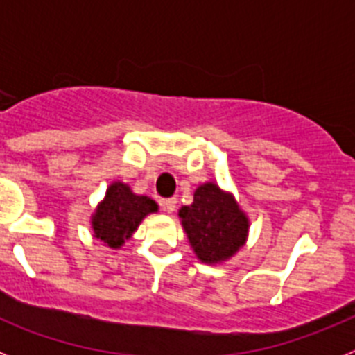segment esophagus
Listing matches in <instances>:
<instances>
[{
    "label": "esophagus",
    "instance_id": "1",
    "mask_svg": "<svg viewBox=\"0 0 355 355\" xmlns=\"http://www.w3.org/2000/svg\"><path fill=\"white\" fill-rule=\"evenodd\" d=\"M162 206H163V209H165V211L167 213H172V211H175V206H178V200L174 199V197H172V199H165L162 202Z\"/></svg>",
    "mask_w": 355,
    "mask_h": 355
}]
</instances>
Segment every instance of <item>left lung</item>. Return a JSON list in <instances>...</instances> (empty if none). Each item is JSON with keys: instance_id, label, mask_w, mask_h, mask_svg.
<instances>
[{"instance_id": "1", "label": "left lung", "mask_w": 355, "mask_h": 355, "mask_svg": "<svg viewBox=\"0 0 355 355\" xmlns=\"http://www.w3.org/2000/svg\"><path fill=\"white\" fill-rule=\"evenodd\" d=\"M178 215L193 254L205 265L229 261L249 238V216L215 181L199 184L192 205L181 206Z\"/></svg>"}]
</instances>
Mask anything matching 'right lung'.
I'll return each instance as SVG.
<instances>
[{"label": "right lung", "mask_w": 355, "mask_h": 355, "mask_svg": "<svg viewBox=\"0 0 355 355\" xmlns=\"http://www.w3.org/2000/svg\"><path fill=\"white\" fill-rule=\"evenodd\" d=\"M158 211V205L147 196H139L130 184L114 181L90 215L94 238L110 249H121L133 236L142 220Z\"/></svg>", "instance_id": "1"}]
</instances>
